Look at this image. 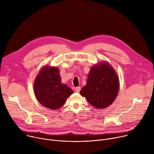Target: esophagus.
<instances>
[{
	"label": "esophagus",
	"instance_id": "esophagus-1",
	"mask_svg": "<svg viewBox=\"0 0 154 154\" xmlns=\"http://www.w3.org/2000/svg\"><path fill=\"white\" fill-rule=\"evenodd\" d=\"M80 90H81V88H80V86L76 87L75 88V91L76 92H77V93H79V92H80Z\"/></svg>",
	"mask_w": 154,
	"mask_h": 154
}]
</instances>
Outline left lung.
Returning <instances> with one entry per match:
<instances>
[{
    "instance_id": "1",
    "label": "left lung",
    "mask_w": 154,
    "mask_h": 154,
    "mask_svg": "<svg viewBox=\"0 0 154 154\" xmlns=\"http://www.w3.org/2000/svg\"><path fill=\"white\" fill-rule=\"evenodd\" d=\"M119 89L118 75L107 62L93 66L88 74L86 85L80 94L96 108H105L116 99Z\"/></svg>"
}]
</instances>
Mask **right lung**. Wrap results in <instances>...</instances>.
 I'll use <instances>...</instances> for the list:
<instances>
[{
  "instance_id": "1",
  "label": "right lung",
  "mask_w": 154,
  "mask_h": 154,
  "mask_svg": "<svg viewBox=\"0 0 154 154\" xmlns=\"http://www.w3.org/2000/svg\"><path fill=\"white\" fill-rule=\"evenodd\" d=\"M34 92L38 102L51 109L61 107L73 93L71 88L61 82L59 69L48 66L43 67L36 76Z\"/></svg>"
}]
</instances>
